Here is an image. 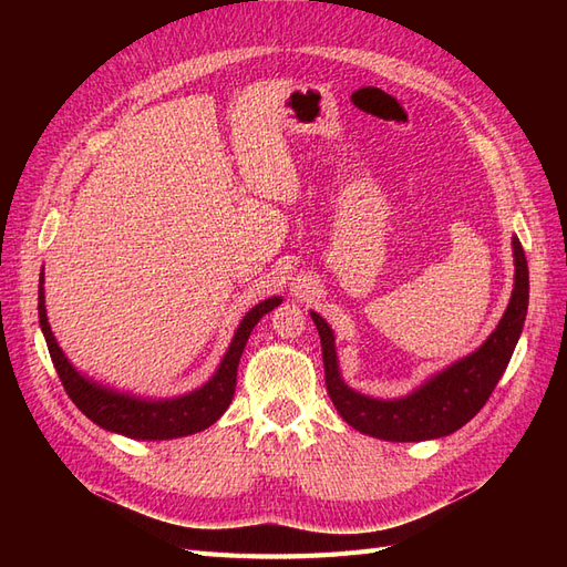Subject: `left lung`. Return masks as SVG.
Returning a JSON list of instances; mask_svg holds the SVG:
<instances>
[{"instance_id": "obj_1", "label": "left lung", "mask_w": 567, "mask_h": 567, "mask_svg": "<svg viewBox=\"0 0 567 567\" xmlns=\"http://www.w3.org/2000/svg\"><path fill=\"white\" fill-rule=\"evenodd\" d=\"M511 246L513 267H516L513 269V290L496 329L483 346L427 375L421 385L402 398H371V394L350 388L340 373L333 329L319 312L310 310L321 338L326 390L346 423L359 433L388 442H423L456 433L485 406L511 362L527 317L529 271L525 250L518 236L511 238Z\"/></svg>"}]
</instances>
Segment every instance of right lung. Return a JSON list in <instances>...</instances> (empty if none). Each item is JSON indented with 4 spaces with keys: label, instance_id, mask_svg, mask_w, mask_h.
Here are the masks:
<instances>
[{
    "label": "right lung",
    "instance_id": "1",
    "mask_svg": "<svg viewBox=\"0 0 567 567\" xmlns=\"http://www.w3.org/2000/svg\"><path fill=\"white\" fill-rule=\"evenodd\" d=\"M281 300V296H271L250 307L246 317L238 321L229 348L221 354L210 379L196 390L175 394V398H144V394H132L99 383L92 375L75 369L71 359H68L65 352L59 348L47 319L44 267L40 271L38 312L51 362L56 367V373L68 392V398L75 402V406L84 416L109 433L125 435L132 440H175L205 431V427H210L221 414H225L234 400L236 371L238 362H241L246 342L250 338V331L267 312H271L274 307H279Z\"/></svg>",
    "mask_w": 567,
    "mask_h": 567
}]
</instances>
